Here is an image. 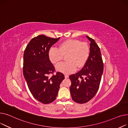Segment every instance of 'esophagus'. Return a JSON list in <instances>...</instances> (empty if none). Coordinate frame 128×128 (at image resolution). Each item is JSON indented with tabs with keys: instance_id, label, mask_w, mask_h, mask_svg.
Instances as JSON below:
<instances>
[{
	"instance_id": "34e87169",
	"label": "esophagus",
	"mask_w": 128,
	"mask_h": 128,
	"mask_svg": "<svg viewBox=\"0 0 128 128\" xmlns=\"http://www.w3.org/2000/svg\"><path fill=\"white\" fill-rule=\"evenodd\" d=\"M64 78H69V76H68V75H65V76H64Z\"/></svg>"
}]
</instances>
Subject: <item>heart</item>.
<instances>
[{
	"instance_id": "b5f03b06",
	"label": "heart",
	"mask_w": 128,
	"mask_h": 128,
	"mask_svg": "<svg viewBox=\"0 0 128 128\" xmlns=\"http://www.w3.org/2000/svg\"><path fill=\"white\" fill-rule=\"evenodd\" d=\"M90 54V48L86 42L78 40H68L60 44L59 48L52 47L48 51V57L52 63L56 64L62 60L64 56L68 55L66 60L56 66L57 71L69 74L78 68L84 66Z\"/></svg>"
}]
</instances>
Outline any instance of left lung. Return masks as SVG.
Listing matches in <instances>:
<instances>
[{"label": "left lung", "mask_w": 128, "mask_h": 128, "mask_svg": "<svg viewBox=\"0 0 128 128\" xmlns=\"http://www.w3.org/2000/svg\"><path fill=\"white\" fill-rule=\"evenodd\" d=\"M90 43V54L82 70L69 76L70 91L72 100L82 104L90 100L98 90L103 72V63L99 47L95 41L86 36Z\"/></svg>", "instance_id": "1"}]
</instances>
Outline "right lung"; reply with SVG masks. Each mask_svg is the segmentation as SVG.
I'll list each match as a JSON object with an SVG mask.
<instances>
[{
  "label": "right lung",
  "mask_w": 128,
  "mask_h": 128,
  "mask_svg": "<svg viewBox=\"0 0 128 128\" xmlns=\"http://www.w3.org/2000/svg\"><path fill=\"white\" fill-rule=\"evenodd\" d=\"M59 39L39 35L30 41L24 52L23 74L28 88L34 98L43 104L56 99L60 84L64 79V75L59 72L49 76L55 69L49 59L48 51Z\"/></svg>",
  "instance_id": "obj_1"
}]
</instances>
